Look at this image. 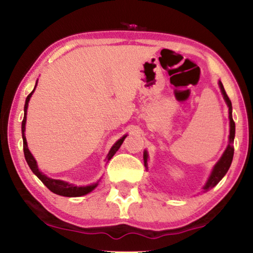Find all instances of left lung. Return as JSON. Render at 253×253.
<instances>
[{"mask_svg": "<svg viewBox=\"0 0 253 253\" xmlns=\"http://www.w3.org/2000/svg\"><path fill=\"white\" fill-rule=\"evenodd\" d=\"M219 86H220V90L222 95H224L225 101L227 103V105L229 107V120H230V133H229V145L227 147V149L225 150L224 155L220 158V160L216 163V166L214 167V169H212L211 174L210 176L209 181L204 186V190L205 191H209L211 187H214L216 184H218V182L224 177V175L228 171V169L230 168L231 165V161H232V158H234V147L231 146V142L234 141V138H235V122L232 120V106H231V101L229 100L228 95H227V93L224 88V85H222V83L219 81ZM147 159H148V155L147 152L145 151L143 153V161H145V166L147 167Z\"/></svg>", "mask_w": 253, "mask_h": 253, "instance_id": "1", "label": "left lung"}]
</instances>
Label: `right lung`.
<instances>
[{
    "label": "right lung",
    "mask_w": 253,
    "mask_h": 253,
    "mask_svg": "<svg viewBox=\"0 0 253 253\" xmlns=\"http://www.w3.org/2000/svg\"><path fill=\"white\" fill-rule=\"evenodd\" d=\"M35 87H36V85H35ZM34 90H35V88H34ZM34 90L28 94V96L26 97V101H25L24 118H23V122H22L23 149H24V156H25V159H26V162L28 163V166H29V168H31V170L35 173V174L37 175L38 179L41 180L43 183V184L46 185L52 193H54V194H58V195H61V196H67V197H77V196H82V195L87 194V193H90L91 191L95 189L97 184H92V185H88V186H74L73 184H69V183H67V182L50 179V177L46 176L43 174V173H42L41 171L38 170L36 160L34 159V157L31 153V151L28 150L26 137H25V133H24L25 124H26V114H27L28 102H29V98H31V96H32V94L34 93ZM125 138H126V136H124L123 138H121V139L115 143V145L112 147V149L110 150V152H108V155H107V160H110L111 158L114 155H115L116 151L120 149V147L122 146V143H123V141H124V139H125Z\"/></svg>",
    "instance_id": "1"
}]
</instances>
